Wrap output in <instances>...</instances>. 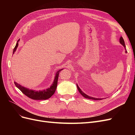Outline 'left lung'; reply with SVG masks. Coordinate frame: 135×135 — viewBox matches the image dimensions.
<instances>
[{"label":"left lung","mask_w":135,"mask_h":135,"mask_svg":"<svg viewBox=\"0 0 135 135\" xmlns=\"http://www.w3.org/2000/svg\"><path fill=\"white\" fill-rule=\"evenodd\" d=\"M119 42L120 43V44L122 45V46H123V47H124L125 50H126V53H127V52L126 51V46H125V43H124V41L123 40V38L122 37L120 38V39H119ZM76 86H77V88H78V89L79 92H80V93L81 94V95H82L84 97L86 98V99H91V100H102V99H97V98H95V97H91V96H88L87 95H86V94H85L81 90V89H80V88L78 87V84H76Z\"/></svg>","instance_id":"8db88e82"}]
</instances>
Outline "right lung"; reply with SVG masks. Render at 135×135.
Segmentation results:
<instances>
[{
	"label": "right lung",
	"instance_id": "obj_1",
	"mask_svg": "<svg viewBox=\"0 0 135 135\" xmlns=\"http://www.w3.org/2000/svg\"><path fill=\"white\" fill-rule=\"evenodd\" d=\"M20 39L18 40V41L16 44L15 48L13 49V54L15 52V51L17 50V48L18 45V42ZM63 70V69H60L59 71H57L56 73V75L55 76V79L52 84L51 85L50 88H48L46 89H43L42 91H36V90H32V89H29L28 88H25L20 84L16 83L15 81V84L16 86L17 87L20 91H21L24 95H25L28 97L30 98L31 99L36 100H47L49 98H50L55 93L56 89L57 88V81L59 78V73Z\"/></svg>",
	"mask_w": 135,
	"mask_h": 135
}]
</instances>
